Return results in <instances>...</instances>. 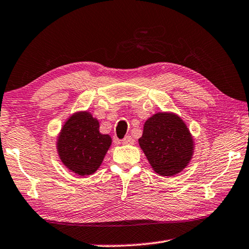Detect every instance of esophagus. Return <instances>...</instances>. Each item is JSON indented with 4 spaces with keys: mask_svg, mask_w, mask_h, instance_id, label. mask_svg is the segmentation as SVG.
<instances>
[{
    "mask_svg": "<svg viewBox=\"0 0 249 249\" xmlns=\"http://www.w3.org/2000/svg\"><path fill=\"white\" fill-rule=\"evenodd\" d=\"M122 144L123 145H132L134 144V140L132 139V136H125L123 140H122Z\"/></svg>",
    "mask_w": 249,
    "mask_h": 249,
    "instance_id": "obj_1",
    "label": "esophagus"
}]
</instances>
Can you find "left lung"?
<instances>
[{
    "mask_svg": "<svg viewBox=\"0 0 249 249\" xmlns=\"http://www.w3.org/2000/svg\"><path fill=\"white\" fill-rule=\"evenodd\" d=\"M141 148L157 174L173 176L187 166L194 142L186 124L176 114L157 113L144 124Z\"/></svg>",
    "mask_w": 249,
    "mask_h": 249,
    "instance_id": "8db88e82",
    "label": "left lung"
}]
</instances>
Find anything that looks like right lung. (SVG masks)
I'll return each instance as SVG.
<instances>
[{
	"label": "right lung",
	"mask_w": 249,
	"mask_h": 249,
	"mask_svg": "<svg viewBox=\"0 0 249 249\" xmlns=\"http://www.w3.org/2000/svg\"><path fill=\"white\" fill-rule=\"evenodd\" d=\"M110 144V136L100 133L96 118L89 112H78L63 125L57 152L70 171L81 176L92 175L101 166Z\"/></svg>",
	"instance_id": "right-lung-1"
}]
</instances>
